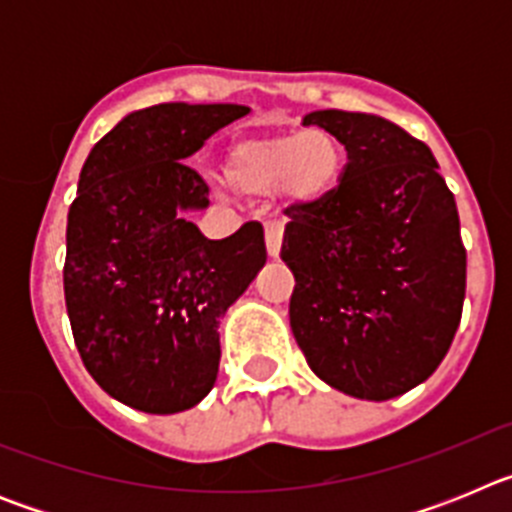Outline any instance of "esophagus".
Instances as JSON below:
<instances>
[{
    "label": "esophagus",
    "instance_id": "34e87169",
    "mask_svg": "<svg viewBox=\"0 0 512 512\" xmlns=\"http://www.w3.org/2000/svg\"><path fill=\"white\" fill-rule=\"evenodd\" d=\"M282 235H284L282 223H277V220L266 223V251H269L271 259H277L279 251H282Z\"/></svg>",
    "mask_w": 512,
    "mask_h": 512
}]
</instances>
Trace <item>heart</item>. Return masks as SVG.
I'll return each mask as SVG.
<instances>
[{"label":"heart","mask_w":512,"mask_h":512,"mask_svg":"<svg viewBox=\"0 0 512 512\" xmlns=\"http://www.w3.org/2000/svg\"><path fill=\"white\" fill-rule=\"evenodd\" d=\"M225 174L246 194L282 189L292 202H318L336 189L341 148L325 130L246 135L230 148Z\"/></svg>","instance_id":"1"}]
</instances>
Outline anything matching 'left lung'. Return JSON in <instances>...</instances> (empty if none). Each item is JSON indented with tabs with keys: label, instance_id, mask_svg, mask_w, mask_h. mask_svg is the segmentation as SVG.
I'll return each mask as SVG.
<instances>
[{
	"label": "left lung",
	"instance_id": "1",
	"mask_svg": "<svg viewBox=\"0 0 512 512\" xmlns=\"http://www.w3.org/2000/svg\"><path fill=\"white\" fill-rule=\"evenodd\" d=\"M346 148L341 182L287 207L282 261L295 274L289 325L325 384L390 400L431 377L467 289L459 212L431 148L366 112L305 115Z\"/></svg>",
	"mask_w": 512,
	"mask_h": 512
}]
</instances>
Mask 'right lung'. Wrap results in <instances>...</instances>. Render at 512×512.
I'll return each instance as SVG.
<instances>
[{"mask_svg": "<svg viewBox=\"0 0 512 512\" xmlns=\"http://www.w3.org/2000/svg\"><path fill=\"white\" fill-rule=\"evenodd\" d=\"M243 104H153L89 151L69 210L63 295L79 356L128 408H194L217 379L220 318L266 264L264 228L210 241L187 212L210 205L187 161Z\"/></svg>", "mask_w": 512, "mask_h": 512, "instance_id": "right-lung-1", "label": "right lung"}]
</instances>
